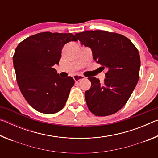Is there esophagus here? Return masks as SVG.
Wrapping results in <instances>:
<instances>
[{"mask_svg": "<svg viewBox=\"0 0 158 158\" xmlns=\"http://www.w3.org/2000/svg\"><path fill=\"white\" fill-rule=\"evenodd\" d=\"M73 79L75 81H79L82 79H84L85 77L84 76L81 75H79V74H75V75L73 76Z\"/></svg>", "mask_w": 158, "mask_h": 158, "instance_id": "obj_1", "label": "esophagus"}]
</instances>
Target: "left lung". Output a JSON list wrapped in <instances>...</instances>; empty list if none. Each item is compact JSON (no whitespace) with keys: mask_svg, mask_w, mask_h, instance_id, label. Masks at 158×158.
<instances>
[{"mask_svg":"<svg viewBox=\"0 0 158 158\" xmlns=\"http://www.w3.org/2000/svg\"><path fill=\"white\" fill-rule=\"evenodd\" d=\"M75 35L81 44L91 49L94 60L107 69L102 84L96 77L88 78L91 82L85 92L88 107L98 116L115 114L126 104L139 78L137 49L121 34L98 30Z\"/></svg>","mask_w":158,"mask_h":158,"instance_id":"left-lung-1","label":"left lung"}]
</instances>
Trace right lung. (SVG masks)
<instances>
[{
  "label": "right lung",
  "mask_w": 158,
  "mask_h": 158,
  "mask_svg": "<svg viewBox=\"0 0 158 158\" xmlns=\"http://www.w3.org/2000/svg\"><path fill=\"white\" fill-rule=\"evenodd\" d=\"M77 41L72 33L44 32L27 37L16 48L13 63L21 93L32 107L46 114L65 106L74 84L72 77H60L58 65L64 45Z\"/></svg>",
  "instance_id": "obj_1"
}]
</instances>
